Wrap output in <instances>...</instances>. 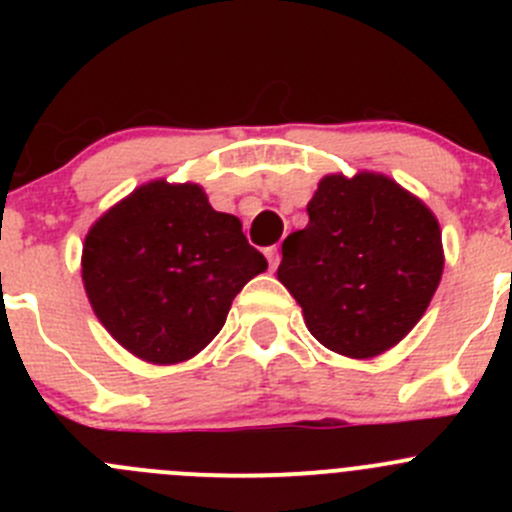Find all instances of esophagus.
I'll use <instances>...</instances> for the list:
<instances>
[{
    "mask_svg": "<svg viewBox=\"0 0 512 512\" xmlns=\"http://www.w3.org/2000/svg\"><path fill=\"white\" fill-rule=\"evenodd\" d=\"M265 257L267 262H270V270H277V265H280V250H277V247H267Z\"/></svg>",
    "mask_w": 512,
    "mask_h": 512,
    "instance_id": "esophagus-1",
    "label": "esophagus"
}]
</instances>
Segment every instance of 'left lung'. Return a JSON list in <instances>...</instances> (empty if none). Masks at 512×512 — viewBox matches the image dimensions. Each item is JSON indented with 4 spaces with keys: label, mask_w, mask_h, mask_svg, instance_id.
<instances>
[{
    "label": "left lung",
    "mask_w": 512,
    "mask_h": 512,
    "mask_svg": "<svg viewBox=\"0 0 512 512\" xmlns=\"http://www.w3.org/2000/svg\"><path fill=\"white\" fill-rule=\"evenodd\" d=\"M309 223L282 242L277 280L302 307L312 337L371 359L399 344L443 275L436 215L381 173L327 175Z\"/></svg>",
    "instance_id": "obj_1"
}]
</instances>
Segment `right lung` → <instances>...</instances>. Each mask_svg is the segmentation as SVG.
I'll list each match as a JSON object with an SVG mask.
<instances>
[{"label": "right lung", "instance_id": "obj_1", "mask_svg": "<svg viewBox=\"0 0 512 512\" xmlns=\"http://www.w3.org/2000/svg\"><path fill=\"white\" fill-rule=\"evenodd\" d=\"M267 270L235 215L210 208L195 183L141 185L89 230L81 277L111 337L151 364L203 352L230 304Z\"/></svg>", "mask_w": 512, "mask_h": 512}]
</instances>
